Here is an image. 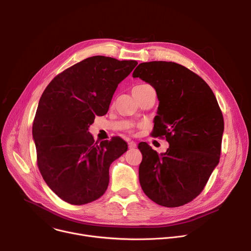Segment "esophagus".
<instances>
[{
	"label": "esophagus",
	"mask_w": 251,
	"mask_h": 251,
	"mask_svg": "<svg viewBox=\"0 0 251 251\" xmlns=\"http://www.w3.org/2000/svg\"><path fill=\"white\" fill-rule=\"evenodd\" d=\"M136 143L134 142V141H128V147H129V149H134V148H136Z\"/></svg>",
	"instance_id": "obj_1"
}]
</instances>
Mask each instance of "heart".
I'll list each match as a JSON object with an SVG mask.
<instances>
[{
    "mask_svg": "<svg viewBox=\"0 0 251 251\" xmlns=\"http://www.w3.org/2000/svg\"><path fill=\"white\" fill-rule=\"evenodd\" d=\"M145 86H147V84H141V85H137V86H135L134 88H133V90H132V92L133 93H136V92H138V91H140L141 89H143V88H144ZM129 131H133V129H132V127L129 129Z\"/></svg>",
    "mask_w": 251,
    "mask_h": 251,
    "instance_id": "1",
    "label": "heart"
}]
</instances>
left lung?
Segmentation results:
<instances>
[{"label": "left lung", "mask_w": 251, "mask_h": 251, "mask_svg": "<svg viewBox=\"0 0 251 251\" xmlns=\"http://www.w3.org/2000/svg\"><path fill=\"white\" fill-rule=\"evenodd\" d=\"M133 77L156 89L160 104L151 135L170 144L158 155L140 143V185L160 205H184L202 192L220 162L225 122L218 100L201 76L176 62L140 63Z\"/></svg>", "instance_id": "1"}]
</instances>
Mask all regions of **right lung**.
Returning a JSON list of instances; mask_svg holds the SVG:
<instances>
[{"mask_svg": "<svg viewBox=\"0 0 251 251\" xmlns=\"http://www.w3.org/2000/svg\"><path fill=\"white\" fill-rule=\"evenodd\" d=\"M138 64L96 55L63 70L47 86L32 123L37 163L62 201L81 205L98 200L109 184V167L124 154L120 137L95 142L88 132L107 113L118 84Z\"/></svg>", "mask_w": 251, "mask_h": 251, "instance_id": "add662e5", "label": "right lung"}]
</instances>
